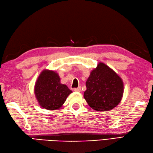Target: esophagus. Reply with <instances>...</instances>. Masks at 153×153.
Returning a JSON list of instances; mask_svg holds the SVG:
<instances>
[{"label": "esophagus", "mask_w": 153, "mask_h": 153, "mask_svg": "<svg viewBox=\"0 0 153 153\" xmlns=\"http://www.w3.org/2000/svg\"><path fill=\"white\" fill-rule=\"evenodd\" d=\"M74 91H77V92H80L81 91V87H79L77 88H74Z\"/></svg>", "instance_id": "obj_1"}]
</instances>
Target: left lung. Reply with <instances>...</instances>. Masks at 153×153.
<instances>
[{
    "label": "left lung",
    "mask_w": 153,
    "mask_h": 153,
    "mask_svg": "<svg viewBox=\"0 0 153 153\" xmlns=\"http://www.w3.org/2000/svg\"><path fill=\"white\" fill-rule=\"evenodd\" d=\"M84 97L96 111H106L117 106L123 98L124 84L121 78L110 67L99 62L93 69L86 82Z\"/></svg>",
    "instance_id": "left-lung-1"
}]
</instances>
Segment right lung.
I'll return each mask as SVG.
<instances>
[{"mask_svg":"<svg viewBox=\"0 0 153 153\" xmlns=\"http://www.w3.org/2000/svg\"><path fill=\"white\" fill-rule=\"evenodd\" d=\"M72 91L60 82L57 72L44 69L39 74L34 85V94L39 106L48 110L61 108Z\"/></svg>","mask_w":153,"mask_h":153,"instance_id":"obj_1","label":"right lung"}]
</instances>
